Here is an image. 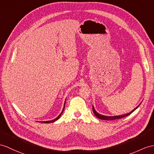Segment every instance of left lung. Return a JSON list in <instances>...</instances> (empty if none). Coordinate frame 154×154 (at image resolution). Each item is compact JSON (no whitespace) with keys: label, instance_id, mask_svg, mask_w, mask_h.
<instances>
[{"label":"left lung","instance_id":"left-lung-1","mask_svg":"<svg viewBox=\"0 0 154 154\" xmlns=\"http://www.w3.org/2000/svg\"><path fill=\"white\" fill-rule=\"evenodd\" d=\"M141 104V103H140ZM140 104H138V105L134 108V109H133L132 111L130 112L129 113H127V114H123V115H119V116H104V115H101L100 114H99L98 112H97L95 110L94 107H93V113H94V114L96 116L97 118H98L100 119H103V120H114V119H120V118H124V117H126V116H129V114H131L132 112H133L134 110H135L137 108L140 106Z\"/></svg>","mask_w":154,"mask_h":154}]
</instances>
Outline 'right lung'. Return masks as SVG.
<instances>
[{
    "label": "right lung",
    "instance_id": "1",
    "mask_svg": "<svg viewBox=\"0 0 154 154\" xmlns=\"http://www.w3.org/2000/svg\"><path fill=\"white\" fill-rule=\"evenodd\" d=\"M65 102H66V100H65V104H64V106H63V110H62V112H61V114H60L57 118H56L55 119H52V120H50V121H45V122H43V123H53V122H55V121H57V119L61 117V114H63V111H64V109H65Z\"/></svg>",
    "mask_w": 154,
    "mask_h": 154
}]
</instances>
